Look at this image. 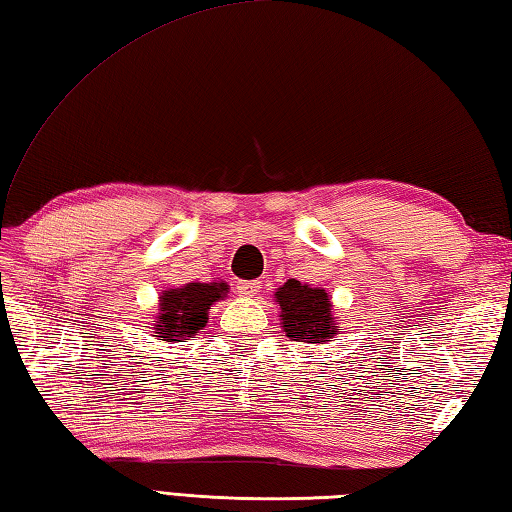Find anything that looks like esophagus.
<instances>
[{
  "instance_id": "34e87169",
  "label": "esophagus",
  "mask_w": 512,
  "mask_h": 512,
  "mask_svg": "<svg viewBox=\"0 0 512 512\" xmlns=\"http://www.w3.org/2000/svg\"><path fill=\"white\" fill-rule=\"evenodd\" d=\"M237 293L242 297H255L259 293V282H237Z\"/></svg>"
}]
</instances>
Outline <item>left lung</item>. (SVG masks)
I'll list each match as a JSON object with an SVG mask.
<instances>
[{"mask_svg": "<svg viewBox=\"0 0 512 512\" xmlns=\"http://www.w3.org/2000/svg\"><path fill=\"white\" fill-rule=\"evenodd\" d=\"M275 302L279 304L282 330L293 342L326 344L333 342L342 330V326H337L333 302L324 288L288 279L275 290Z\"/></svg>", "mask_w": 512, "mask_h": 512, "instance_id": "obj_1", "label": "left lung"}]
</instances>
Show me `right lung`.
<instances>
[{
    "instance_id": "add662e5",
    "label": "right lung",
    "mask_w": 512,
    "mask_h": 512,
    "mask_svg": "<svg viewBox=\"0 0 512 512\" xmlns=\"http://www.w3.org/2000/svg\"><path fill=\"white\" fill-rule=\"evenodd\" d=\"M226 295V282H188L162 290L150 335L162 339V344H179L202 333L208 324L210 306Z\"/></svg>"
}]
</instances>
